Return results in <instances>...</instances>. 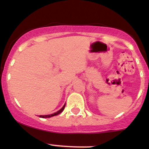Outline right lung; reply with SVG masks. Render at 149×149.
I'll use <instances>...</instances> for the list:
<instances>
[{"instance_id": "1", "label": "right lung", "mask_w": 149, "mask_h": 149, "mask_svg": "<svg viewBox=\"0 0 149 149\" xmlns=\"http://www.w3.org/2000/svg\"><path fill=\"white\" fill-rule=\"evenodd\" d=\"M65 104L63 105V107L61 108V109H60V110L58 111V112H55V113H53V114H51V115H40V118H51V117H52V116H55V115H59V114H61V112H62L63 111L64 108H65Z\"/></svg>"}]
</instances>
